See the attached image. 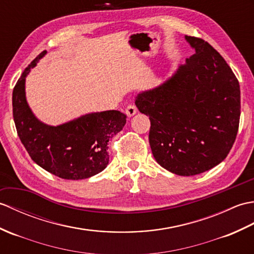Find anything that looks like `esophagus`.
<instances>
[{"label":"esophagus","instance_id":"obj_1","mask_svg":"<svg viewBox=\"0 0 254 254\" xmlns=\"http://www.w3.org/2000/svg\"><path fill=\"white\" fill-rule=\"evenodd\" d=\"M125 112H126L127 116L131 117V116H133V115L136 114V113L138 112V109H137V106H136V105L130 104V105H128V106H127L126 110H125Z\"/></svg>","mask_w":254,"mask_h":254}]
</instances>
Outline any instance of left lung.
Wrapping results in <instances>:
<instances>
[{"label": "left lung", "mask_w": 254, "mask_h": 254, "mask_svg": "<svg viewBox=\"0 0 254 254\" xmlns=\"http://www.w3.org/2000/svg\"><path fill=\"white\" fill-rule=\"evenodd\" d=\"M195 53L171 79L138 94L151 122L155 161L180 176L211 170L226 159L237 136L240 87L223 56L203 39L186 36Z\"/></svg>", "instance_id": "left-lung-1"}]
</instances>
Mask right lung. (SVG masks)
Returning <instances> with one entry per match:
<instances>
[{
  "mask_svg": "<svg viewBox=\"0 0 254 254\" xmlns=\"http://www.w3.org/2000/svg\"><path fill=\"white\" fill-rule=\"evenodd\" d=\"M47 51L28 65L13 90V117L17 133L33 162L63 179H84L109 164L108 142L120 132L127 116L120 111L91 113L60 126L38 121L27 104L25 78Z\"/></svg>",
  "mask_w": 254,
  "mask_h": 254,
  "instance_id": "obj_1",
  "label": "right lung"
}]
</instances>
